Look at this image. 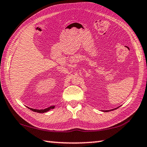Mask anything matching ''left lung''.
Listing matches in <instances>:
<instances>
[{"mask_svg": "<svg viewBox=\"0 0 147 147\" xmlns=\"http://www.w3.org/2000/svg\"><path fill=\"white\" fill-rule=\"evenodd\" d=\"M118 108H119V107H118ZM117 108H115V109H110V110H104L103 111H105V112H108V111H111V110H113V109H116Z\"/></svg>", "mask_w": 147, "mask_h": 147, "instance_id": "obj_1", "label": "left lung"}]
</instances>
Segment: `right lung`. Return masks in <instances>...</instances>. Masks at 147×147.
<instances>
[{
    "mask_svg": "<svg viewBox=\"0 0 147 147\" xmlns=\"http://www.w3.org/2000/svg\"><path fill=\"white\" fill-rule=\"evenodd\" d=\"M54 106H52L51 107H49V108H47L46 109H33V108H28V109H30V110L35 111V112H38V113H45L47 111H48L49 110H51L52 109H54Z\"/></svg>",
    "mask_w": 147,
    "mask_h": 147,
    "instance_id": "right-lung-1",
    "label": "right lung"
}]
</instances>
